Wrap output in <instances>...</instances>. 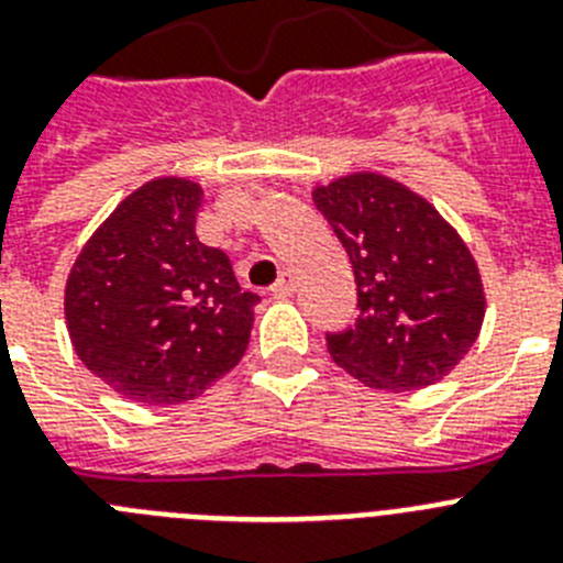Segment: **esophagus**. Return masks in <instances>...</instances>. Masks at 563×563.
Returning <instances> with one entry per match:
<instances>
[{"label":"esophagus","instance_id":"obj_1","mask_svg":"<svg viewBox=\"0 0 563 563\" xmlns=\"http://www.w3.org/2000/svg\"><path fill=\"white\" fill-rule=\"evenodd\" d=\"M292 292H296V278H292L290 273H285V276L273 285V296H276V299H290Z\"/></svg>","mask_w":563,"mask_h":563}]
</instances>
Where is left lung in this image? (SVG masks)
<instances>
[{
    "label": "left lung",
    "instance_id": "1",
    "mask_svg": "<svg viewBox=\"0 0 563 563\" xmlns=\"http://www.w3.org/2000/svg\"><path fill=\"white\" fill-rule=\"evenodd\" d=\"M316 208L347 250L358 316L328 335L333 362L373 390H421L450 376L482 333V271L421 194L376 170L319 185Z\"/></svg>",
    "mask_w": 563,
    "mask_h": 563
}]
</instances>
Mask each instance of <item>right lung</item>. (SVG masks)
Listing matches in <instances>:
<instances>
[{"label": "right lung", "instance_id": "right-lung-1", "mask_svg": "<svg viewBox=\"0 0 563 563\" xmlns=\"http://www.w3.org/2000/svg\"><path fill=\"white\" fill-rule=\"evenodd\" d=\"M205 190L158 176L124 196L65 282V321L81 364L144 407L181 405L242 362L256 292L196 235Z\"/></svg>", "mask_w": 563, "mask_h": 563}]
</instances>
